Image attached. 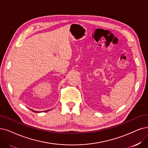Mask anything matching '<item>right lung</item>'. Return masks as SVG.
<instances>
[{
    "label": "right lung",
    "instance_id": "right-lung-1",
    "mask_svg": "<svg viewBox=\"0 0 148 148\" xmlns=\"http://www.w3.org/2000/svg\"><path fill=\"white\" fill-rule=\"evenodd\" d=\"M33 111L34 112H36V111H34V110H33Z\"/></svg>",
    "mask_w": 148,
    "mask_h": 148
}]
</instances>
